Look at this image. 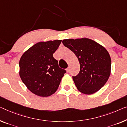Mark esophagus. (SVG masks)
I'll return each instance as SVG.
<instances>
[{
    "label": "esophagus",
    "mask_w": 127,
    "mask_h": 127,
    "mask_svg": "<svg viewBox=\"0 0 127 127\" xmlns=\"http://www.w3.org/2000/svg\"><path fill=\"white\" fill-rule=\"evenodd\" d=\"M66 70L67 72H69V67L67 68V69H66Z\"/></svg>",
    "instance_id": "1"
}]
</instances>
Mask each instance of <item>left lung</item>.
<instances>
[{"label":"left lung","mask_w":127,"mask_h":127,"mask_svg":"<svg viewBox=\"0 0 127 127\" xmlns=\"http://www.w3.org/2000/svg\"><path fill=\"white\" fill-rule=\"evenodd\" d=\"M62 43L74 53L80 70L73 80L78 90L91 95L100 90L111 74V59L103 46L88 38L64 39Z\"/></svg>","instance_id":"left-lung-1"}]
</instances>
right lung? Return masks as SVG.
Masks as SVG:
<instances>
[{
	"label": "right lung",
	"mask_w": 127,
	"mask_h": 127,
	"mask_svg": "<svg viewBox=\"0 0 127 127\" xmlns=\"http://www.w3.org/2000/svg\"><path fill=\"white\" fill-rule=\"evenodd\" d=\"M62 40L40 42L24 53L19 61V76L34 94L48 97L56 92L66 72L53 57Z\"/></svg>",
	"instance_id": "1"
}]
</instances>
